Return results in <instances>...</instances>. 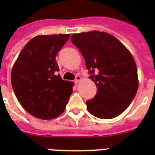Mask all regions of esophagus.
I'll return each instance as SVG.
<instances>
[{"label":"esophagus","instance_id":"1","mask_svg":"<svg viewBox=\"0 0 155 155\" xmlns=\"http://www.w3.org/2000/svg\"><path fill=\"white\" fill-rule=\"evenodd\" d=\"M81 78L80 76H78V75H77V76L75 77V79H74V83H75V84H77V83H78V82L81 81Z\"/></svg>","mask_w":155,"mask_h":155}]
</instances>
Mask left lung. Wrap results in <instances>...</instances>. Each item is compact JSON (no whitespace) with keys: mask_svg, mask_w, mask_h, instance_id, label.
I'll list each match as a JSON object with an SVG mask.
<instances>
[{"mask_svg":"<svg viewBox=\"0 0 155 155\" xmlns=\"http://www.w3.org/2000/svg\"><path fill=\"white\" fill-rule=\"evenodd\" d=\"M71 40L85 61L95 96L86 102L91 115L113 119L124 113L137 94V70L133 56L113 35L92 31L74 34Z\"/></svg>","mask_w":155,"mask_h":155,"instance_id":"1","label":"left lung"}]
</instances>
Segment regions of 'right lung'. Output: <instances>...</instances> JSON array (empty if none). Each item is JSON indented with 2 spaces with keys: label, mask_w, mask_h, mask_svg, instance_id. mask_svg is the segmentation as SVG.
<instances>
[{
  "label": "right lung",
  "mask_w": 155,
  "mask_h": 155,
  "mask_svg": "<svg viewBox=\"0 0 155 155\" xmlns=\"http://www.w3.org/2000/svg\"><path fill=\"white\" fill-rule=\"evenodd\" d=\"M69 34L38 35L23 48L12 71V85L18 102L36 118L51 120L64 111L72 82L58 74L56 56Z\"/></svg>",
  "instance_id": "right-lung-1"
}]
</instances>
